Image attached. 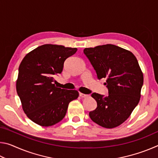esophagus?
<instances>
[{
	"label": "esophagus",
	"mask_w": 158,
	"mask_h": 158,
	"mask_svg": "<svg viewBox=\"0 0 158 158\" xmlns=\"http://www.w3.org/2000/svg\"><path fill=\"white\" fill-rule=\"evenodd\" d=\"M79 96L81 98H86V97H88V95H86V94H84V93H79Z\"/></svg>",
	"instance_id": "obj_1"
}]
</instances>
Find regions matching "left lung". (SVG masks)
<instances>
[{
	"label": "left lung",
	"instance_id": "obj_1",
	"mask_svg": "<svg viewBox=\"0 0 158 158\" xmlns=\"http://www.w3.org/2000/svg\"><path fill=\"white\" fill-rule=\"evenodd\" d=\"M85 56L91 63L98 79L106 77L108 95L93 93L97 107L89 112L93 122L113 128L126 121L140 100L143 77L137 58L132 52L114 44L85 48Z\"/></svg>",
	"mask_w": 158,
	"mask_h": 158
}]
</instances>
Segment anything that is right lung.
<instances>
[{"mask_svg":"<svg viewBox=\"0 0 158 158\" xmlns=\"http://www.w3.org/2000/svg\"><path fill=\"white\" fill-rule=\"evenodd\" d=\"M77 48L44 44L28 53L19 68L17 92L25 114L32 121L44 127L60 122L69 103L75 100V90L58 88L53 77L62 73L64 62Z\"/></svg>","mask_w":158,"mask_h":158,"instance_id":"1","label":"right lung"}]
</instances>
